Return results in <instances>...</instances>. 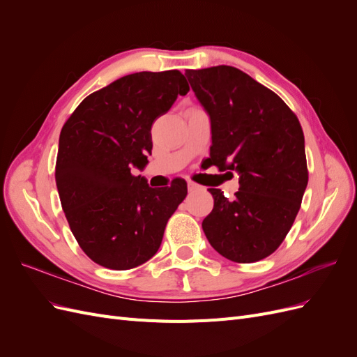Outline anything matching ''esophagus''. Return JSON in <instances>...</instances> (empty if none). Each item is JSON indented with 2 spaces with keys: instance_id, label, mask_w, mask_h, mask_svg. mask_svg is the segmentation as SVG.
Instances as JSON below:
<instances>
[{
  "instance_id": "1",
  "label": "esophagus",
  "mask_w": 357,
  "mask_h": 357,
  "mask_svg": "<svg viewBox=\"0 0 357 357\" xmlns=\"http://www.w3.org/2000/svg\"><path fill=\"white\" fill-rule=\"evenodd\" d=\"M188 189H189V192H193V190H197V189H199V185H197V183H193V181H188Z\"/></svg>"
}]
</instances>
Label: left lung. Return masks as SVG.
Wrapping results in <instances>:
<instances>
[{
	"label": "left lung",
	"instance_id": "obj_1",
	"mask_svg": "<svg viewBox=\"0 0 357 357\" xmlns=\"http://www.w3.org/2000/svg\"><path fill=\"white\" fill-rule=\"evenodd\" d=\"M186 77L210 116V159L240 174L232 199L210 189L204 234L229 261L257 262L277 250L299 211L308 183L304 132L277 93L238 68L186 70Z\"/></svg>",
	"mask_w": 357,
	"mask_h": 357
}]
</instances>
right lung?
Masks as SVG:
<instances>
[{"instance_id": "right-lung-1", "label": "right lung", "mask_w": 357, "mask_h": 357, "mask_svg": "<svg viewBox=\"0 0 357 357\" xmlns=\"http://www.w3.org/2000/svg\"><path fill=\"white\" fill-rule=\"evenodd\" d=\"M189 84L180 71L128 74L91 93L62 126L56 186L82 250L95 264L131 269L159 250L168 219L188 195L185 180L150 188L143 169L153 122Z\"/></svg>"}]
</instances>
